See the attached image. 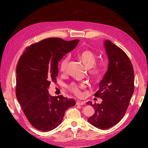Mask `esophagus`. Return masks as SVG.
<instances>
[{"mask_svg": "<svg viewBox=\"0 0 148 148\" xmlns=\"http://www.w3.org/2000/svg\"><path fill=\"white\" fill-rule=\"evenodd\" d=\"M85 104L84 102L83 101H77V102H76V104L77 106H83Z\"/></svg>", "mask_w": 148, "mask_h": 148, "instance_id": "esophagus-1", "label": "esophagus"}]
</instances>
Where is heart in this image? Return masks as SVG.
Instances as JSON below:
<instances>
[{
    "label": "heart",
    "mask_w": 148,
    "mask_h": 148,
    "mask_svg": "<svg viewBox=\"0 0 148 148\" xmlns=\"http://www.w3.org/2000/svg\"><path fill=\"white\" fill-rule=\"evenodd\" d=\"M80 60L83 64L88 69L89 73L94 78H99L104 73L106 70V66L104 64H96L97 60V56L96 53L91 50H85L80 52L78 55ZM70 57L66 56L64 57L60 62L59 69L62 73H64L66 70L67 66L69 63ZM86 87L84 83H71L68 86L69 91L73 92L74 95L77 96L82 95L81 89Z\"/></svg>",
    "instance_id": "heart-1"
}]
</instances>
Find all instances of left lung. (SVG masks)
Returning <instances> with one entry per match:
<instances>
[{
    "mask_svg": "<svg viewBox=\"0 0 148 148\" xmlns=\"http://www.w3.org/2000/svg\"><path fill=\"white\" fill-rule=\"evenodd\" d=\"M104 45L109 66L95 94L102 101L100 104L87 102L95 109L88 122L102 130L114 126L122 119L134 92V71L126 53L109 39Z\"/></svg>",
    "mask_w": 148,
    "mask_h": 148,
    "instance_id": "obj_1",
    "label": "left lung"
}]
</instances>
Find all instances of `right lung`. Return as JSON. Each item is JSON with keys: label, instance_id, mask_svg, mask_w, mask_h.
Returning a JSON list of instances; mask_svg holds the SVG:
<instances>
[{"label": "right lung", "instance_id": "right-lung-1", "mask_svg": "<svg viewBox=\"0 0 148 148\" xmlns=\"http://www.w3.org/2000/svg\"><path fill=\"white\" fill-rule=\"evenodd\" d=\"M78 42L58 38L43 39L26 47L18 62L16 96L26 119L39 130L47 132L57 127L65 111L75 105L72 99L51 96L48 88L51 82L57 81L58 62Z\"/></svg>", "mask_w": 148, "mask_h": 148}]
</instances>
